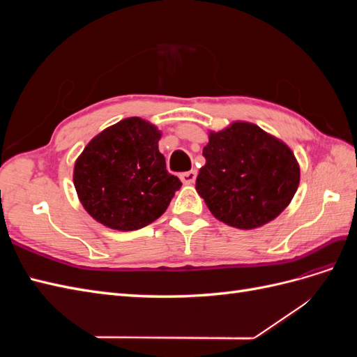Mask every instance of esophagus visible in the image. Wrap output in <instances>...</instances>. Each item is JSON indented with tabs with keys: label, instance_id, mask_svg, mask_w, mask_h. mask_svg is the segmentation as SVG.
Segmentation results:
<instances>
[{
	"label": "esophagus",
	"instance_id": "obj_1",
	"mask_svg": "<svg viewBox=\"0 0 357 357\" xmlns=\"http://www.w3.org/2000/svg\"><path fill=\"white\" fill-rule=\"evenodd\" d=\"M195 178H197V171L195 169L181 172V174H180V180L183 183H186V185H190V183L195 181Z\"/></svg>",
	"mask_w": 357,
	"mask_h": 357
}]
</instances>
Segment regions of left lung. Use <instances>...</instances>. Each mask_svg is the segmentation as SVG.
<instances>
[{
    "label": "left lung",
    "mask_w": 357,
    "mask_h": 357,
    "mask_svg": "<svg viewBox=\"0 0 357 357\" xmlns=\"http://www.w3.org/2000/svg\"><path fill=\"white\" fill-rule=\"evenodd\" d=\"M197 190L215 219L238 229L274 220L294 198L299 165L291 150L257 125L210 132Z\"/></svg>",
    "instance_id": "obj_1"
}]
</instances>
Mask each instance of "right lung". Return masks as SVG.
<instances>
[{
  "label": "right lung",
  "instance_id": "add662e5",
  "mask_svg": "<svg viewBox=\"0 0 357 357\" xmlns=\"http://www.w3.org/2000/svg\"><path fill=\"white\" fill-rule=\"evenodd\" d=\"M158 128L128 117L91 139L74 165V188L92 218L117 231H135L165 213L180 189L159 152Z\"/></svg>",
  "mask_w": 357,
  "mask_h": 357
}]
</instances>
